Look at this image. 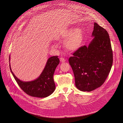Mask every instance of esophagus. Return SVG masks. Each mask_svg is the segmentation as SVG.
Instances as JSON below:
<instances>
[{
	"instance_id": "esophagus-1",
	"label": "esophagus",
	"mask_w": 123,
	"mask_h": 123,
	"mask_svg": "<svg viewBox=\"0 0 123 123\" xmlns=\"http://www.w3.org/2000/svg\"><path fill=\"white\" fill-rule=\"evenodd\" d=\"M65 60L64 59V58H60V61L62 62H65Z\"/></svg>"
}]
</instances>
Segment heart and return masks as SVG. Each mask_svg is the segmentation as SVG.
Returning a JSON list of instances; mask_svg holds the SVG:
<instances>
[{
  "label": "heart",
  "instance_id": "obj_1",
  "mask_svg": "<svg viewBox=\"0 0 123 123\" xmlns=\"http://www.w3.org/2000/svg\"><path fill=\"white\" fill-rule=\"evenodd\" d=\"M60 38L62 40L67 39L64 44L65 47L69 51H74L82 45L84 35L82 31L79 28L69 29L62 34Z\"/></svg>",
  "mask_w": 123,
  "mask_h": 123
}]
</instances>
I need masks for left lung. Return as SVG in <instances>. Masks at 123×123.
Wrapping results in <instances>:
<instances>
[{
	"label": "left lung",
	"instance_id": "1",
	"mask_svg": "<svg viewBox=\"0 0 123 123\" xmlns=\"http://www.w3.org/2000/svg\"><path fill=\"white\" fill-rule=\"evenodd\" d=\"M92 36L88 46L80 47L69 58L76 87L82 91H91L100 87L110 72L113 53L110 36L105 29L94 24Z\"/></svg>",
	"mask_w": 123,
	"mask_h": 123
}]
</instances>
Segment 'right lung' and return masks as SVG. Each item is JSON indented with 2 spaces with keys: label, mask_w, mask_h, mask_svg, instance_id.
<instances>
[{
  "label": "right lung",
  "mask_w": 123,
  "mask_h": 123,
  "mask_svg": "<svg viewBox=\"0 0 123 123\" xmlns=\"http://www.w3.org/2000/svg\"><path fill=\"white\" fill-rule=\"evenodd\" d=\"M58 56L49 58L43 72L36 80L31 81H23L18 79L10 68L12 76L20 88L31 96L45 98L55 90L56 86L53 79V75L57 66L60 63ZM10 61V57H9Z\"/></svg>",
  "instance_id": "right-lung-1"
}]
</instances>
